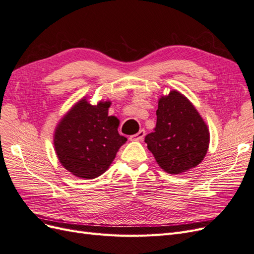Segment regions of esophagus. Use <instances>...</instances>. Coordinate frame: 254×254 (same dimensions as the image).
<instances>
[{"mask_svg":"<svg viewBox=\"0 0 254 254\" xmlns=\"http://www.w3.org/2000/svg\"><path fill=\"white\" fill-rule=\"evenodd\" d=\"M144 136H145V130L141 129L139 132L130 136L129 140L130 141H142L144 139Z\"/></svg>","mask_w":254,"mask_h":254,"instance_id":"esophagus-1","label":"esophagus"}]
</instances>
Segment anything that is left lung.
<instances>
[{
  "mask_svg": "<svg viewBox=\"0 0 254 254\" xmlns=\"http://www.w3.org/2000/svg\"><path fill=\"white\" fill-rule=\"evenodd\" d=\"M145 143L163 171L178 175L201 163L209 149L210 131L188 97L172 90L159 98L157 125Z\"/></svg>",
  "mask_w": 254,
  "mask_h": 254,
  "instance_id": "1",
  "label": "left lung"
}]
</instances>
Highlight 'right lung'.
Listing matches in <instances>:
<instances>
[{"label":"right lung","instance_id":"right-lung-1","mask_svg":"<svg viewBox=\"0 0 254 254\" xmlns=\"http://www.w3.org/2000/svg\"><path fill=\"white\" fill-rule=\"evenodd\" d=\"M110 101L91 105L82 97L59 121L54 147L67 172L82 179H94L108 170L127 139L120 135V121L108 115Z\"/></svg>","mask_w":254,"mask_h":254}]
</instances>
